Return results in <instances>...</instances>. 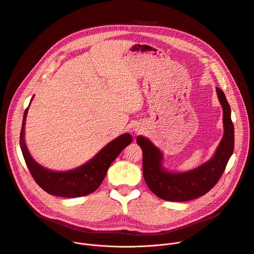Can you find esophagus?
I'll use <instances>...</instances> for the list:
<instances>
[{
  "label": "esophagus",
  "mask_w": 254,
  "mask_h": 254,
  "mask_svg": "<svg viewBox=\"0 0 254 254\" xmlns=\"http://www.w3.org/2000/svg\"><path fill=\"white\" fill-rule=\"evenodd\" d=\"M134 130H135V132H139L140 131V129H137V128H135Z\"/></svg>",
  "instance_id": "1"
}]
</instances>
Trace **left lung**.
I'll use <instances>...</instances> for the list:
<instances>
[{"mask_svg": "<svg viewBox=\"0 0 254 254\" xmlns=\"http://www.w3.org/2000/svg\"><path fill=\"white\" fill-rule=\"evenodd\" d=\"M223 110L224 134L212 159L187 172H170L163 167L161 151L149 139L138 135L142 151V174L150 190L166 201L185 202L208 193L218 182L234 150V126L224 92L216 87Z\"/></svg>", "mask_w": 254, "mask_h": 254, "instance_id": "1", "label": "left lung"}]
</instances>
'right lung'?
<instances>
[{
    "instance_id": "right-lung-1",
    "label": "right lung",
    "mask_w": 254,
    "mask_h": 254,
    "mask_svg": "<svg viewBox=\"0 0 254 254\" xmlns=\"http://www.w3.org/2000/svg\"><path fill=\"white\" fill-rule=\"evenodd\" d=\"M28 110L29 106L24 113L20 133V147L26 165L35 182L45 192L51 195L65 198H76L86 196L94 192L102 183L112 163L117 159L122 151L132 141V137L129 133H124L111 142H108L101 151H99L98 154H96L84 165L65 172L51 171L36 162L31 157L27 149L24 133Z\"/></svg>"
}]
</instances>
